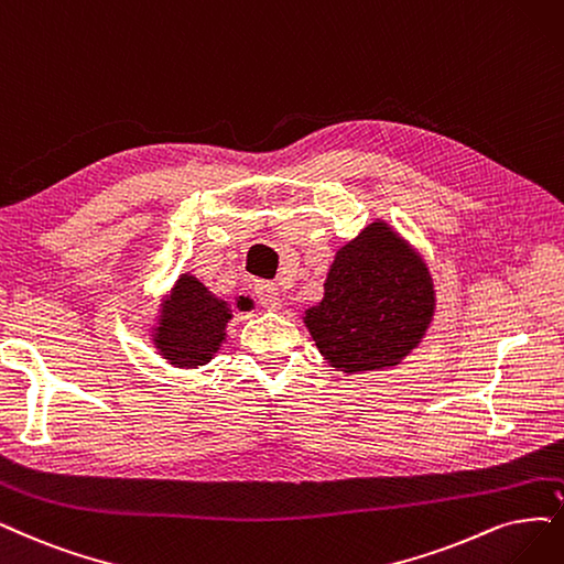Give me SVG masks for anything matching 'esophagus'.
<instances>
[{
  "mask_svg": "<svg viewBox=\"0 0 564 564\" xmlns=\"http://www.w3.org/2000/svg\"><path fill=\"white\" fill-rule=\"evenodd\" d=\"M256 295H258V302L267 308V311H279L283 306V297H281V290L276 283H269V281H262L256 285Z\"/></svg>",
  "mask_w": 564,
  "mask_h": 564,
  "instance_id": "esophagus-1",
  "label": "esophagus"
}]
</instances>
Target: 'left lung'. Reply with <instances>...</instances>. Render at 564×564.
I'll return each instance as SVG.
<instances>
[{
	"instance_id": "8db88e82",
	"label": "left lung",
	"mask_w": 564,
	"mask_h": 564,
	"mask_svg": "<svg viewBox=\"0 0 564 564\" xmlns=\"http://www.w3.org/2000/svg\"><path fill=\"white\" fill-rule=\"evenodd\" d=\"M434 306L425 260L386 220H373L337 250L304 325L337 371L390 369L419 348Z\"/></svg>"
}]
</instances>
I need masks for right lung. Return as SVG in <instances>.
Segmentation results:
<instances>
[{
	"instance_id": "add662e5",
	"label": "right lung",
	"mask_w": 564,
	"mask_h": 564,
	"mask_svg": "<svg viewBox=\"0 0 564 564\" xmlns=\"http://www.w3.org/2000/svg\"><path fill=\"white\" fill-rule=\"evenodd\" d=\"M248 297H237L229 304L216 297L212 290L193 274H181L160 302L158 321L153 327V344L160 356L181 369H197L212 362L225 344L227 323L232 311H248Z\"/></svg>"
}]
</instances>
